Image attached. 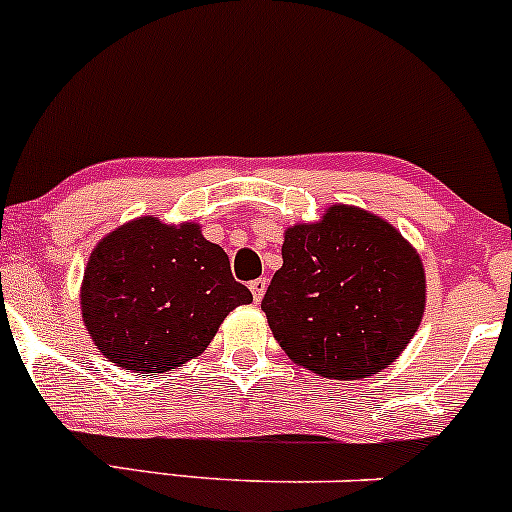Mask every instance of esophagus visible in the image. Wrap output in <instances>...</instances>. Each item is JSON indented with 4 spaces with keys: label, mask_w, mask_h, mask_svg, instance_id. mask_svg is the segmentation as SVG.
Returning <instances> with one entry per match:
<instances>
[{
    "label": "esophagus",
    "mask_w": 512,
    "mask_h": 512,
    "mask_svg": "<svg viewBox=\"0 0 512 512\" xmlns=\"http://www.w3.org/2000/svg\"><path fill=\"white\" fill-rule=\"evenodd\" d=\"M265 289H267V279H255V282H250V291H252V299L257 303L262 301V296H265Z\"/></svg>",
    "instance_id": "obj_1"
}]
</instances>
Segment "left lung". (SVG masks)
<instances>
[{
	"label": "left lung",
	"instance_id": "obj_1",
	"mask_svg": "<svg viewBox=\"0 0 512 512\" xmlns=\"http://www.w3.org/2000/svg\"><path fill=\"white\" fill-rule=\"evenodd\" d=\"M262 311L286 357L325 379H364L401 357L425 313V267L386 218L333 204L284 230Z\"/></svg>",
	"mask_w": 512,
	"mask_h": 512
}]
</instances>
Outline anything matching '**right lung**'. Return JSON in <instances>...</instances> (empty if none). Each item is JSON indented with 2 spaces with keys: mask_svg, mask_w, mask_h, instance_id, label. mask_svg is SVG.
Returning a JSON list of instances; mask_svg holds the SVG:
<instances>
[{
  "mask_svg": "<svg viewBox=\"0 0 512 512\" xmlns=\"http://www.w3.org/2000/svg\"><path fill=\"white\" fill-rule=\"evenodd\" d=\"M250 301L223 247L209 243L199 223L157 216L106 233L80 286L89 338L133 374L172 372L199 357L228 313Z\"/></svg>",
  "mask_w": 512,
  "mask_h": 512,
  "instance_id": "right-lung-1",
  "label": "right lung"
}]
</instances>
